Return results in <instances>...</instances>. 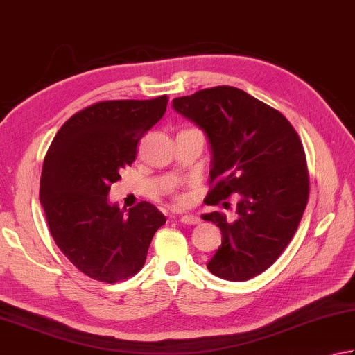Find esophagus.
<instances>
[{"label": "esophagus", "mask_w": 355, "mask_h": 355, "mask_svg": "<svg viewBox=\"0 0 355 355\" xmlns=\"http://www.w3.org/2000/svg\"><path fill=\"white\" fill-rule=\"evenodd\" d=\"M180 222L184 223V225H197L200 223V217L194 216V214H184L180 218Z\"/></svg>", "instance_id": "obj_1"}]
</instances>
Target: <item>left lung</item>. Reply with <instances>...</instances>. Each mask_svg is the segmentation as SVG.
<instances>
[{"mask_svg":"<svg viewBox=\"0 0 355 355\" xmlns=\"http://www.w3.org/2000/svg\"><path fill=\"white\" fill-rule=\"evenodd\" d=\"M172 108L208 138L214 186L205 203L241 196L234 222L217 211L202 216L222 231L206 267L227 281L254 278L286 250L306 209L309 175L298 135L278 110L234 87L175 98Z\"/></svg>","mask_w":355,"mask_h":355,"instance_id":"8db88e82","label":"left lung"}]
</instances>
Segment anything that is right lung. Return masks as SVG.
<instances>
[{"label":"right lung","mask_w":355,"mask_h":355,"mask_svg":"<svg viewBox=\"0 0 355 355\" xmlns=\"http://www.w3.org/2000/svg\"><path fill=\"white\" fill-rule=\"evenodd\" d=\"M166 105L167 96L89 105L62 125L44 157L40 203L51 234L67 259L96 281L113 284L137 275L166 223L149 202L125 212L108 200Z\"/></svg>","instance_id":"1"}]
</instances>
